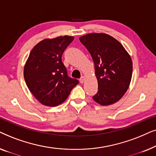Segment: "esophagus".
Returning <instances> with one entry per match:
<instances>
[{
	"instance_id": "obj_1",
	"label": "esophagus",
	"mask_w": 156,
	"mask_h": 156,
	"mask_svg": "<svg viewBox=\"0 0 156 156\" xmlns=\"http://www.w3.org/2000/svg\"><path fill=\"white\" fill-rule=\"evenodd\" d=\"M80 83H82V84L84 82V76H81V78L80 79Z\"/></svg>"
}]
</instances>
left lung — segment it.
<instances>
[{
	"label": "left lung",
	"instance_id": "8db88e82",
	"mask_svg": "<svg viewBox=\"0 0 156 156\" xmlns=\"http://www.w3.org/2000/svg\"><path fill=\"white\" fill-rule=\"evenodd\" d=\"M80 40L94 62L98 91L93 99L102 106L116 103L124 95L131 82V57L118 40L106 34H87Z\"/></svg>",
	"mask_w": 156,
	"mask_h": 156
}]
</instances>
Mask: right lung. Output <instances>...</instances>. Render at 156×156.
Returning <instances> with one entry per match:
<instances>
[{
	"mask_svg": "<svg viewBox=\"0 0 156 156\" xmlns=\"http://www.w3.org/2000/svg\"><path fill=\"white\" fill-rule=\"evenodd\" d=\"M72 36L42 40L30 53L24 67V78L31 93L43 105L58 106L79 84L69 77L62 61L64 51L73 41Z\"/></svg>",
	"mask_w": 156,
	"mask_h": 156,
	"instance_id": "add662e5",
	"label": "right lung"
}]
</instances>
